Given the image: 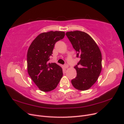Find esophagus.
Here are the masks:
<instances>
[{"mask_svg": "<svg viewBox=\"0 0 124 124\" xmlns=\"http://www.w3.org/2000/svg\"><path fill=\"white\" fill-rule=\"evenodd\" d=\"M64 67L65 68V69H67V68L69 67V65L67 64H65L64 65Z\"/></svg>", "mask_w": 124, "mask_h": 124, "instance_id": "34e87169", "label": "esophagus"}]
</instances>
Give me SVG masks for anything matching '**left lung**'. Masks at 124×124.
Returning a JSON list of instances; mask_svg holds the SVG:
<instances>
[{
    "mask_svg": "<svg viewBox=\"0 0 124 124\" xmlns=\"http://www.w3.org/2000/svg\"><path fill=\"white\" fill-rule=\"evenodd\" d=\"M66 35L77 52L76 57L80 59L74 67L77 76L71 82L77 90H87L96 82L101 73V51L94 39L85 32H67ZM78 65L81 67L78 68Z\"/></svg>",
    "mask_w": 124,
    "mask_h": 124,
    "instance_id": "obj_1",
    "label": "left lung"
}]
</instances>
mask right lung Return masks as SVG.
I'll return each mask as SVG.
<instances>
[{"instance_id": "add662e5", "label": "right lung", "mask_w": 124, "mask_h": 124, "mask_svg": "<svg viewBox=\"0 0 124 124\" xmlns=\"http://www.w3.org/2000/svg\"><path fill=\"white\" fill-rule=\"evenodd\" d=\"M64 36L63 31L43 32L34 39L29 47L27 55L28 73L42 91L54 90L62 77L61 67L49 61L55 43Z\"/></svg>"}]
</instances>
